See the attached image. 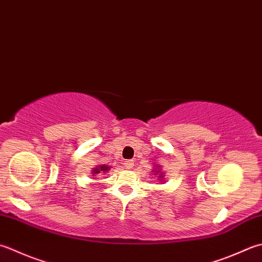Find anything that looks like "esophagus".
Returning <instances> with one entry per match:
<instances>
[{"label":"esophagus","mask_w":262,"mask_h":262,"mask_svg":"<svg viewBox=\"0 0 262 262\" xmlns=\"http://www.w3.org/2000/svg\"><path fill=\"white\" fill-rule=\"evenodd\" d=\"M124 166L126 167V169H132L133 166H134V161H133V160H126L124 162Z\"/></svg>","instance_id":"34e87169"}]
</instances>
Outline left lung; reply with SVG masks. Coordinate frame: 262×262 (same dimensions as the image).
Returning a JSON list of instances; mask_svg holds the SVG:
<instances>
[{
    "label": "left lung",
    "instance_id": "8db88e82",
    "mask_svg": "<svg viewBox=\"0 0 262 262\" xmlns=\"http://www.w3.org/2000/svg\"><path fill=\"white\" fill-rule=\"evenodd\" d=\"M156 175H159V176H158L159 178H162V177H163V173H160V172H159L158 170H157V173H156ZM161 181H163V179H161Z\"/></svg>",
    "mask_w": 262,
    "mask_h": 262
}]
</instances>
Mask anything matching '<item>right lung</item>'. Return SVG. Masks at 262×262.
<instances>
[{
	"mask_svg": "<svg viewBox=\"0 0 262 262\" xmlns=\"http://www.w3.org/2000/svg\"><path fill=\"white\" fill-rule=\"evenodd\" d=\"M109 169H110V167H109V166L101 165V166H99V167H96V168H94V169H93V175H96V173H100L101 171L105 172V171L109 170Z\"/></svg>",
	"mask_w": 262,
	"mask_h": 262,
	"instance_id": "add662e5",
	"label": "right lung"
}]
</instances>
